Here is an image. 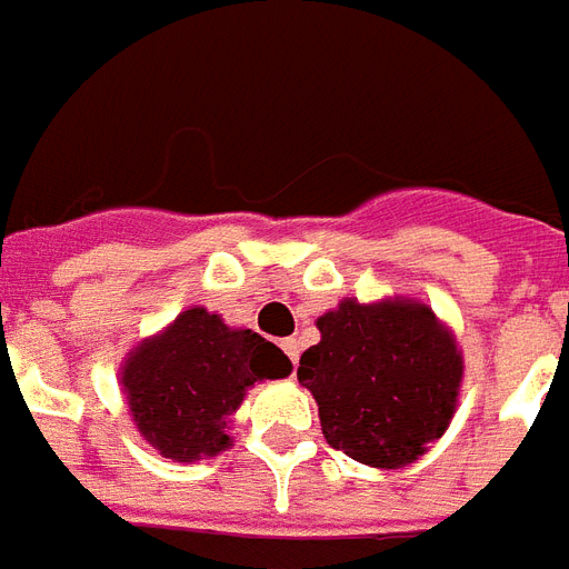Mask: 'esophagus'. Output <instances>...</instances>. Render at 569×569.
<instances>
[{
  "label": "esophagus",
  "instance_id": "obj_1",
  "mask_svg": "<svg viewBox=\"0 0 569 569\" xmlns=\"http://www.w3.org/2000/svg\"><path fill=\"white\" fill-rule=\"evenodd\" d=\"M281 349H284V356L291 358L293 365H297V358H300V340L288 337V340H281Z\"/></svg>",
  "mask_w": 569,
  "mask_h": 569
}]
</instances>
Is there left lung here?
Wrapping results in <instances>:
<instances>
[{"label": "left lung", "instance_id": "obj_1", "mask_svg": "<svg viewBox=\"0 0 569 569\" xmlns=\"http://www.w3.org/2000/svg\"><path fill=\"white\" fill-rule=\"evenodd\" d=\"M321 342L297 380L316 395L330 447L377 469L417 459L457 407L462 356L429 306L342 300L318 318Z\"/></svg>", "mask_w": 569, "mask_h": 569}]
</instances>
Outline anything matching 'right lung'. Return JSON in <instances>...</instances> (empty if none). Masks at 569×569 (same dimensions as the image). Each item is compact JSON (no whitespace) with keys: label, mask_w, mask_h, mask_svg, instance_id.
Wrapping results in <instances>:
<instances>
[{"label":"right lung","mask_w":569,"mask_h":569,"mask_svg":"<svg viewBox=\"0 0 569 569\" xmlns=\"http://www.w3.org/2000/svg\"><path fill=\"white\" fill-rule=\"evenodd\" d=\"M291 361L253 330H232L208 309H187L140 342L122 368L128 407L140 435L162 457L192 462L229 447L227 420L248 386L281 380Z\"/></svg>","instance_id":"obj_1"}]
</instances>
